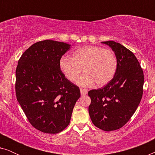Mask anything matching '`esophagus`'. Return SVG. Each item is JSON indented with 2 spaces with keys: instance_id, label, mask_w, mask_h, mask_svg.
Masks as SVG:
<instances>
[{
  "instance_id": "34e87169",
  "label": "esophagus",
  "mask_w": 155,
  "mask_h": 155,
  "mask_svg": "<svg viewBox=\"0 0 155 155\" xmlns=\"http://www.w3.org/2000/svg\"><path fill=\"white\" fill-rule=\"evenodd\" d=\"M80 94L82 96H84V95L87 94V90H85V89H80Z\"/></svg>"
}]
</instances>
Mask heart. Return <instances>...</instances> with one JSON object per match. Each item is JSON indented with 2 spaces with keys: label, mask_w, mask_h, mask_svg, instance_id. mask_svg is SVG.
Returning a JSON list of instances; mask_svg holds the SVG:
<instances>
[{
  "label": "heart",
  "mask_w": 155,
  "mask_h": 155,
  "mask_svg": "<svg viewBox=\"0 0 155 155\" xmlns=\"http://www.w3.org/2000/svg\"><path fill=\"white\" fill-rule=\"evenodd\" d=\"M117 65V58L111 49L92 45L75 51L72 58L64 56L59 61L61 73L71 82H75L83 69L84 73L77 81L82 87L108 84L115 75Z\"/></svg>",
  "instance_id": "heart-1"
}]
</instances>
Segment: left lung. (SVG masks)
<instances>
[{"label": "left lung", "instance_id": "1", "mask_svg": "<svg viewBox=\"0 0 155 155\" xmlns=\"http://www.w3.org/2000/svg\"><path fill=\"white\" fill-rule=\"evenodd\" d=\"M115 53L117 70L107 85L88 92L89 114L93 124L104 131L119 129L136 111L143 93L144 75L133 52L114 41H102Z\"/></svg>", "mask_w": 155, "mask_h": 155}]
</instances>
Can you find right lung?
I'll list each match as a JSON object with an SVG mask.
<instances>
[{"mask_svg":"<svg viewBox=\"0 0 155 155\" xmlns=\"http://www.w3.org/2000/svg\"><path fill=\"white\" fill-rule=\"evenodd\" d=\"M71 45L44 40L25 51L16 68L15 92L29 122L45 133L68 126L80 89L61 73L59 61Z\"/></svg>","mask_w":155,"mask_h":155,"instance_id":"obj_1","label":"right lung"}]
</instances>
